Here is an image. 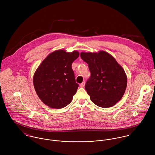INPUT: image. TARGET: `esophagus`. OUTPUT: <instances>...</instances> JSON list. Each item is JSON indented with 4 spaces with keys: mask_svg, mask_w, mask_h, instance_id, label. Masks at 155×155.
I'll return each mask as SVG.
<instances>
[{
    "mask_svg": "<svg viewBox=\"0 0 155 155\" xmlns=\"http://www.w3.org/2000/svg\"><path fill=\"white\" fill-rule=\"evenodd\" d=\"M85 82H83L82 84H80V87L81 88H84L85 87Z\"/></svg>",
    "mask_w": 155,
    "mask_h": 155,
    "instance_id": "esophagus-1",
    "label": "esophagus"
}]
</instances>
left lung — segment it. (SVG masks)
Returning a JSON list of instances; mask_svg holds the SVG:
<instances>
[{
  "instance_id": "left-lung-1",
  "label": "left lung",
  "mask_w": 155,
  "mask_h": 155,
  "mask_svg": "<svg viewBox=\"0 0 155 155\" xmlns=\"http://www.w3.org/2000/svg\"><path fill=\"white\" fill-rule=\"evenodd\" d=\"M81 58L88 64L91 72L85 89L97 106L108 108L122 98L127 85L125 70L108 52H81Z\"/></svg>"
}]
</instances>
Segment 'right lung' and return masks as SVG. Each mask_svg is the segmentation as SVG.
I'll return each mask as SVG.
<instances>
[{
	"label": "right lung",
	"instance_id": "add662e5",
	"mask_svg": "<svg viewBox=\"0 0 155 155\" xmlns=\"http://www.w3.org/2000/svg\"><path fill=\"white\" fill-rule=\"evenodd\" d=\"M79 56L77 51L57 50L49 54L38 67L33 76V85L45 105L61 109L71 103L79 87L71 64Z\"/></svg>",
	"mask_w": 155,
	"mask_h": 155
}]
</instances>
